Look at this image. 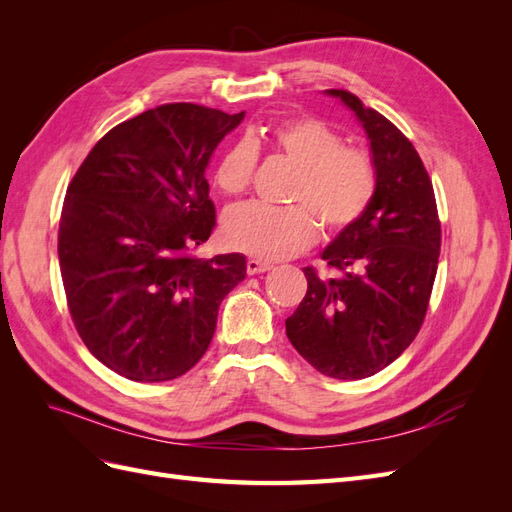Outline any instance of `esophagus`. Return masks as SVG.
Instances as JSON below:
<instances>
[{"mask_svg": "<svg viewBox=\"0 0 512 512\" xmlns=\"http://www.w3.org/2000/svg\"><path fill=\"white\" fill-rule=\"evenodd\" d=\"M271 269H273L271 262L258 260V258L247 260V273H250V275H258V273H265V271H271Z\"/></svg>", "mask_w": 512, "mask_h": 512, "instance_id": "34e87169", "label": "esophagus"}]
</instances>
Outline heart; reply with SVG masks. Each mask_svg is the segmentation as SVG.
<instances>
[{
	"label": "heart",
	"instance_id": "heart-1",
	"mask_svg": "<svg viewBox=\"0 0 512 512\" xmlns=\"http://www.w3.org/2000/svg\"><path fill=\"white\" fill-rule=\"evenodd\" d=\"M260 143L297 168L290 200L299 205L247 203L230 209L222 222L228 247L262 260H282L316 241V221L327 232H342L361 220L376 192L374 162L367 151L344 145L329 123L312 115L280 119L230 145L215 168V185L224 194L247 190Z\"/></svg>",
	"mask_w": 512,
	"mask_h": 512
}]
</instances>
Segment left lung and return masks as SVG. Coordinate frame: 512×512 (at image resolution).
<instances>
[{
    "label": "left lung",
    "instance_id": "left-lung-1",
    "mask_svg": "<svg viewBox=\"0 0 512 512\" xmlns=\"http://www.w3.org/2000/svg\"><path fill=\"white\" fill-rule=\"evenodd\" d=\"M339 98L369 141L376 192L352 226L324 247L337 271L305 267L307 292L286 318V335L320 374L361 380L404 352L425 320L440 256L436 196L416 149L393 123L344 89Z\"/></svg>",
    "mask_w": 512,
    "mask_h": 512
}]
</instances>
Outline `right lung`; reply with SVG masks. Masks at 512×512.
Segmentation results:
<instances>
[{
  "label": "right lung",
  "mask_w": 512,
  "mask_h": 512,
  "mask_svg": "<svg viewBox=\"0 0 512 512\" xmlns=\"http://www.w3.org/2000/svg\"><path fill=\"white\" fill-rule=\"evenodd\" d=\"M245 111L177 102L106 132L76 170L59 220V269L89 352L134 382L175 380L211 344L245 256L196 258L215 226L205 170Z\"/></svg>",
  "instance_id": "add662e5"
}]
</instances>
